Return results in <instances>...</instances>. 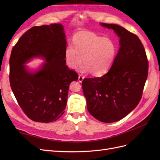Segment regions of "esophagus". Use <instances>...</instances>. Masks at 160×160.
I'll use <instances>...</instances> for the list:
<instances>
[{"label": "esophagus", "mask_w": 160, "mask_h": 160, "mask_svg": "<svg viewBox=\"0 0 160 160\" xmlns=\"http://www.w3.org/2000/svg\"><path fill=\"white\" fill-rule=\"evenodd\" d=\"M84 80V77L82 76H81V75H79V76H78V81H79L80 82H82Z\"/></svg>", "instance_id": "esophagus-1"}]
</instances>
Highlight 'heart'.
Returning a JSON list of instances; mask_svg holds the SVG:
<instances>
[{
    "label": "heart",
    "instance_id": "obj_1",
    "mask_svg": "<svg viewBox=\"0 0 160 160\" xmlns=\"http://www.w3.org/2000/svg\"><path fill=\"white\" fill-rule=\"evenodd\" d=\"M73 46L68 45L64 50V58L70 69H76L82 62V73L102 76L110 69L116 55L113 40L91 32H81L73 38Z\"/></svg>",
    "mask_w": 160,
    "mask_h": 160
}]
</instances>
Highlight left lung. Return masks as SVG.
Here are the masks:
<instances>
[{
  "label": "left lung",
  "mask_w": 160,
  "mask_h": 160,
  "mask_svg": "<svg viewBox=\"0 0 160 160\" xmlns=\"http://www.w3.org/2000/svg\"><path fill=\"white\" fill-rule=\"evenodd\" d=\"M120 38V49L111 69L103 76L84 78L82 90L87 109L105 123L115 122L131 113L142 98L148 77V62L140 40L115 24L101 22Z\"/></svg>",
  "instance_id": "obj_1"
}]
</instances>
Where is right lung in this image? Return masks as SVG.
Here are the masks:
<instances>
[{
	"label": "right lung",
	"instance_id": "right-lung-1",
	"mask_svg": "<svg viewBox=\"0 0 160 160\" xmlns=\"http://www.w3.org/2000/svg\"><path fill=\"white\" fill-rule=\"evenodd\" d=\"M67 41L61 24L33 27L13 47L9 59V82L17 102L32 120H57L67 106L70 83L78 75L66 65ZM35 57L46 60L35 71L25 64Z\"/></svg>",
	"mask_w": 160,
	"mask_h": 160
}]
</instances>
